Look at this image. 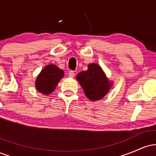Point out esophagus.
Instances as JSON below:
<instances>
[{
  "label": "esophagus",
  "instance_id": "obj_1",
  "mask_svg": "<svg viewBox=\"0 0 156 156\" xmlns=\"http://www.w3.org/2000/svg\"><path fill=\"white\" fill-rule=\"evenodd\" d=\"M68 76L70 77V78H73L75 76V73L73 71H69V73H68Z\"/></svg>",
  "mask_w": 156,
  "mask_h": 156
}]
</instances>
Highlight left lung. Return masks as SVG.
<instances>
[{
  "mask_svg": "<svg viewBox=\"0 0 156 156\" xmlns=\"http://www.w3.org/2000/svg\"><path fill=\"white\" fill-rule=\"evenodd\" d=\"M76 78L90 101L102 99L112 86L101 67L96 64H89L88 69L78 73Z\"/></svg>",
  "mask_w": 156,
  "mask_h": 156,
  "instance_id": "8db88e82",
  "label": "left lung"
}]
</instances>
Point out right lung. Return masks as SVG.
<instances>
[{
    "label": "right lung",
    "instance_id": "1",
    "mask_svg": "<svg viewBox=\"0 0 156 156\" xmlns=\"http://www.w3.org/2000/svg\"><path fill=\"white\" fill-rule=\"evenodd\" d=\"M63 76L64 72L56 66L53 64L46 66L36 80L37 89L44 94H51Z\"/></svg>",
    "mask_w": 156,
    "mask_h": 156
}]
</instances>
